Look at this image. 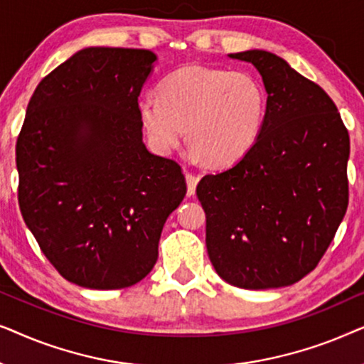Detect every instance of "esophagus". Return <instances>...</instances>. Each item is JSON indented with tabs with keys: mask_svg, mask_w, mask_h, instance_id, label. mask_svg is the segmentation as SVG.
I'll return each instance as SVG.
<instances>
[{
	"mask_svg": "<svg viewBox=\"0 0 364 364\" xmlns=\"http://www.w3.org/2000/svg\"><path fill=\"white\" fill-rule=\"evenodd\" d=\"M186 181H187V196L191 197L196 193V187L198 183V176H196V173L192 172H186Z\"/></svg>",
	"mask_w": 364,
	"mask_h": 364,
	"instance_id": "esophagus-1",
	"label": "esophagus"
}]
</instances>
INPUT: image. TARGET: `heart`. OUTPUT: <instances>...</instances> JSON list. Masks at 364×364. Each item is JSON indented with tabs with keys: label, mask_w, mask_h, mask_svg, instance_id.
Segmentation results:
<instances>
[{
	"label": "heart",
	"mask_w": 364,
	"mask_h": 364,
	"mask_svg": "<svg viewBox=\"0 0 364 364\" xmlns=\"http://www.w3.org/2000/svg\"><path fill=\"white\" fill-rule=\"evenodd\" d=\"M267 96L250 73L186 66L161 84V94L139 99L137 114L149 142L171 154L183 137L210 166L242 161L260 137Z\"/></svg>",
	"instance_id": "1"
}]
</instances>
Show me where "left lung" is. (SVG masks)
I'll return each mask as SVG.
<instances>
[{"label": "left lung", "instance_id": "8db88e82", "mask_svg": "<svg viewBox=\"0 0 364 364\" xmlns=\"http://www.w3.org/2000/svg\"><path fill=\"white\" fill-rule=\"evenodd\" d=\"M228 58L252 63L268 97L252 151L197 186L208 258L233 287H288L315 270L345 217L350 136L330 96L285 59Z\"/></svg>", "mask_w": 364, "mask_h": 364}]
</instances>
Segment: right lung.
Returning a JSON list of instances; mask_svg holds the SVG:
<instances>
[{"label": "right lung", "mask_w": 364, "mask_h": 364, "mask_svg": "<svg viewBox=\"0 0 364 364\" xmlns=\"http://www.w3.org/2000/svg\"><path fill=\"white\" fill-rule=\"evenodd\" d=\"M156 61L149 49L84 48L29 99L16 142L19 208L48 260L79 287L146 278L186 197L181 166L142 142L137 97Z\"/></svg>", "instance_id": "obj_1"}]
</instances>
